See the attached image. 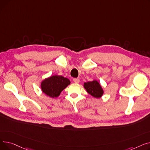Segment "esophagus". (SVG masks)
<instances>
[{"label":"esophagus","mask_w":150,"mask_h":150,"mask_svg":"<svg viewBox=\"0 0 150 150\" xmlns=\"http://www.w3.org/2000/svg\"><path fill=\"white\" fill-rule=\"evenodd\" d=\"M73 80H74V83H78L80 82V80L78 79V78H74Z\"/></svg>","instance_id":"1"}]
</instances>
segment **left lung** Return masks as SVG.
<instances>
[{
    "mask_svg": "<svg viewBox=\"0 0 150 150\" xmlns=\"http://www.w3.org/2000/svg\"><path fill=\"white\" fill-rule=\"evenodd\" d=\"M84 88L88 93L95 98H99L103 95V89L97 80L84 83Z\"/></svg>",
    "mask_w": 150,
    "mask_h": 150,
    "instance_id": "1",
    "label": "left lung"
}]
</instances>
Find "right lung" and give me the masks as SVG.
Wrapping results in <instances>:
<instances>
[{
    "label": "right lung",
    "instance_id": "right-lung-1",
    "mask_svg": "<svg viewBox=\"0 0 150 150\" xmlns=\"http://www.w3.org/2000/svg\"><path fill=\"white\" fill-rule=\"evenodd\" d=\"M70 84V80L62 76L53 75L45 78L41 83L43 93L51 98L58 97L61 92Z\"/></svg>",
    "mask_w": 150,
    "mask_h": 150
}]
</instances>
